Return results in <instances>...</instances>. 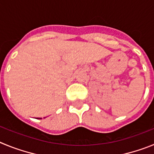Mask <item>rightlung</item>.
<instances>
[{"label": "right lung", "mask_w": 154, "mask_h": 154, "mask_svg": "<svg viewBox=\"0 0 154 154\" xmlns=\"http://www.w3.org/2000/svg\"><path fill=\"white\" fill-rule=\"evenodd\" d=\"M38 119H42V118H38Z\"/></svg>", "instance_id": "1"}]
</instances>
